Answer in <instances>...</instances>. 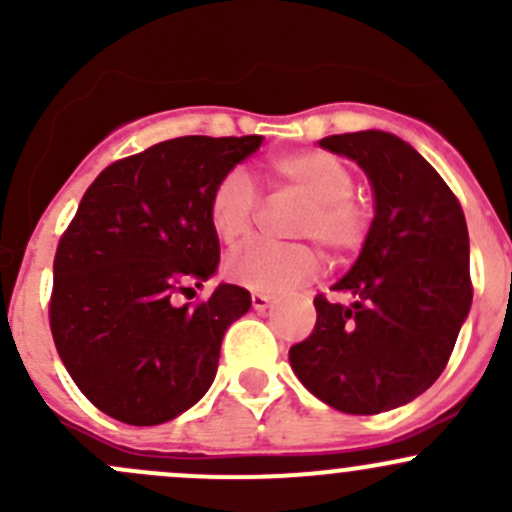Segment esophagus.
<instances>
[{"mask_svg": "<svg viewBox=\"0 0 512 512\" xmlns=\"http://www.w3.org/2000/svg\"><path fill=\"white\" fill-rule=\"evenodd\" d=\"M272 304V297L270 294H262V292H252V307L257 309V312H262V309H267Z\"/></svg>", "mask_w": 512, "mask_h": 512, "instance_id": "34e87169", "label": "esophagus"}]
</instances>
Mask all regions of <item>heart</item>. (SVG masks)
<instances>
[{
	"label": "heart",
	"instance_id": "heart-1",
	"mask_svg": "<svg viewBox=\"0 0 512 512\" xmlns=\"http://www.w3.org/2000/svg\"><path fill=\"white\" fill-rule=\"evenodd\" d=\"M267 175L280 188L307 198V208L294 220V235L317 240L337 257L352 255L364 245L369 213L354 198V173L342 158L327 151L287 153L270 160ZM257 208L260 195L245 170L232 168L220 175L208 198V225L215 240L227 250L245 245ZM317 270L319 255L304 242H255L225 265L232 282L262 294L287 292L312 280Z\"/></svg>",
	"mask_w": 512,
	"mask_h": 512
}]
</instances>
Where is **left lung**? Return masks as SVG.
<instances>
[{
  "mask_svg": "<svg viewBox=\"0 0 512 512\" xmlns=\"http://www.w3.org/2000/svg\"><path fill=\"white\" fill-rule=\"evenodd\" d=\"M319 146L356 160L376 213L354 267L332 287L352 304L317 294V324L289 349V364L332 409L381 414L423 394L451 359L473 302L466 215L394 133H342Z\"/></svg>",
  "mask_w": 512,
  "mask_h": 512,
  "instance_id": "left-lung-1",
  "label": "left lung"
}]
</instances>
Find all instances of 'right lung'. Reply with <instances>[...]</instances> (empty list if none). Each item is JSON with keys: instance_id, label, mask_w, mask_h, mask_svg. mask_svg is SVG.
Instances as JSON below:
<instances>
[{"instance_id": "obj_1", "label": "right lung", "mask_w": 512, "mask_h": 512, "mask_svg": "<svg viewBox=\"0 0 512 512\" xmlns=\"http://www.w3.org/2000/svg\"><path fill=\"white\" fill-rule=\"evenodd\" d=\"M262 136H183L101 170L61 235L49 324L81 394L116 421L156 426L198 404L220 344L250 309L245 287L220 285L178 304L220 262L208 198Z\"/></svg>"}]
</instances>
